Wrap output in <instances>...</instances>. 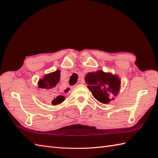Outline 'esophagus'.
Listing matches in <instances>:
<instances>
[{
	"mask_svg": "<svg viewBox=\"0 0 158 158\" xmlns=\"http://www.w3.org/2000/svg\"><path fill=\"white\" fill-rule=\"evenodd\" d=\"M80 83H81V82H80ZM66 92H70V90H69V91H68V90H67Z\"/></svg>",
	"mask_w": 158,
	"mask_h": 158,
	"instance_id": "34e87169",
	"label": "esophagus"
}]
</instances>
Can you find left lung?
<instances>
[{
  "label": "left lung",
  "instance_id": "8db88e82",
  "mask_svg": "<svg viewBox=\"0 0 158 158\" xmlns=\"http://www.w3.org/2000/svg\"><path fill=\"white\" fill-rule=\"evenodd\" d=\"M85 81L93 96L102 104H107L114 100L119 92L121 81L119 77L102 70L88 73L85 75Z\"/></svg>",
  "mask_w": 158,
  "mask_h": 158
}]
</instances>
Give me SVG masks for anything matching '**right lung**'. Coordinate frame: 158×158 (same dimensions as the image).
I'll use <instances>...</instances> for the list:
<instances>
[{
	"label": "right lung",
	"mask_w": 158,
	"mask_h": 158,
	"mask_svg": "<svg viewBox=\"0 0 158 158\" xmlns=\"http://www.w3.org/2000/svg\"><path fill=\"white\" fill-rule=\"evenodd\" d=\"M60 70L58 69L56 71L53 73H50L49 74H46L43 77V79L39 80L38 81V87L39 88H41L44 91L52 93L53 92L54 88H56V85L60 81ZM67 90V89H66ZM55 98V97H54ZM65 100V97L63 96H58L52 100V105H57L62 103Z\"/></svg>",
	"instance_id": "right-lung-1"
}]
</instances>
